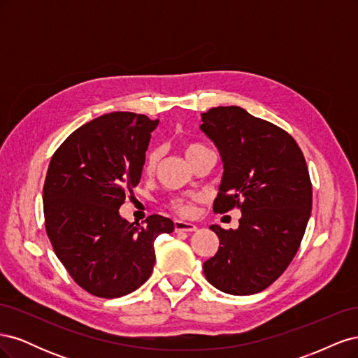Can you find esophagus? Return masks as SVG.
Returning a JSON list of instances; mask_svg holds the SVG:
<instances>
[{"label": "esophagus", "mask_w": 358, "mask_h": 358, "mask_svg": "<svg viewBox=\"0 0 358 358\" xmlns=\"http://www.w3.org/2000/svg\"><path fill=\"white\" fill-rule=\"evenodd\" d=\"M175 231L176 233H192V231H197V225L192 224V222H185V221L176 220L175 221Z\"/></svg>", "instance_id": "obj_1"}]
</instances>
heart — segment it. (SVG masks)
Masks as SVG:
<instances>
[{"label":"heart","instance_id":"1","mask_svg":"<svg viewBox=\"0 0 358 358\" xmlns=\"http://www.w3.org/2000/svg\"><path fill=\"white\" fill-rule=\"evenodd\" d=\"M208 148L200 145V143H189L185 146V155L188 159H191L194 155H197L201 150H206ZM161 157L159 149H152L149 150L146 155V161H145V170L148 173H152L157 167V162ZM197 197H191V199H176L171 201V208L175 209L176 212L182 213V215H189L192 212V201L196 200Z\"/></svg>","mask_w":358,"mask_h":358}]
</instances>
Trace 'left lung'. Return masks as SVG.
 Returning <instances> with one entry per match:
<instances>
[{"label":"left lung","mask_w":358,"mask_h":358,"mask_svg":"<svg viewBox=\"0 0 358 358\" xmlns=\"http://www.w3.org/2000/svg\"><path fill=\"white\" fill-rule=\"evenodd\" d=\"M200 129L220 150L224 173L215 212L241 209L239 229H209L220 248L203 264L206 279L227 294L266 289L294 258L312 210V185L296 140L242 107L201 113Z\"/></svg>","instance_id":"left-lung-1"}]
</instances>
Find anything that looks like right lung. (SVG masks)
I'll return each mask as SVG.
<instances>
[{
    "label": "right lung",
    "mask_w": 358,
    "mask_h": 358,
    "mask_svg": "<svg viewBox=\"0 0 358 358\" xmlns=\"http://www.w3.org/2000/svg\"><path fill=\"white\" fill-rule=\"evenodd\" d=\"M158 122L131 112L99 116L50 159L43 188L48 236L70 276L96 297L116 299L143 285L154 270L157 236L175 230L161 215L140 225L119 213L142 178Z\"/></svg>",
    "instance_id": "add662e5"
}]
</instances>
